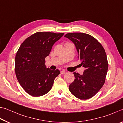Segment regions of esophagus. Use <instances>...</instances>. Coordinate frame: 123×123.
<instances>
[{
    "instance_id": "34e87169",
    "label": "esophagus",
    "mask_w": 123,
    "mask_h": 123,
    "mask_svg": "<svg viewBox=\"0 0 123 123\" xmlns=\"http://www.w3.org/2000/svg\"><path fill=\"white\" fill-rule=\"evenodd\" d=\"M60 73H61V74H66L67 72L65 71H61V72H60Z\"/></svg>"
}]
</instances>
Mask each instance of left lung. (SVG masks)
Wrapping results in <instances>:
<instances>
[{"mask_svg":"<svg viewBox=\"0 0 123 123\" xmlns=\"http://www.w3.org/2000/svg\"><path fill=\"white\" fill-rule=\"evenodd\" d=\"M65 37L74 44L78 58L85 69L82 75L74 72L75 79L69 86L70 92L80 100L90 98L105 82L108 67L106 52L100 42L88 34L72 33Z\"/></svg>","mask_w":123,"mask_h":123,"instance_id":"1","label":"left lung"}]
</instances>
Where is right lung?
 <instances>
[{
    "mask_svg": "<svg viewBox=\"0 0 123 123\" xmlns=\"http://www.w3.org/2000/svg\"><path fill=\"white\" fill-rule=\"evenodd\" d=\"M63 34L37 32L27 38L19 48L15 57V73L21 86L31 96H40L49 92L55 78L60 74L58 69L46 68L45 58Z\"/></svg>",
    "mask_w": 123,
    "mask_h": 123,
    "instance_id": "obj_1",
    "label": "right lung"
}]
</instances>
